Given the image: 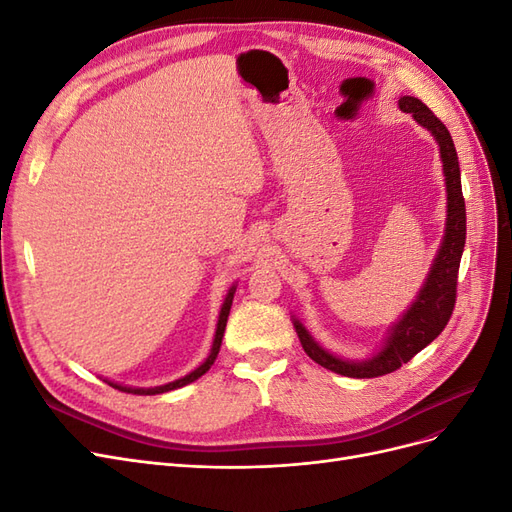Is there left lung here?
Wrapping results in <instances>:
<instances>
[{"instance_id": "8db88e82", "label": "left lung", "mask_w": 512, "mask_h": 512, "mask_svg": "<svg viewBox=\"0 0 512 512\" xmlns=\"http://www.w3.org/2000/svg\"><path fill=\"white\" fill-rule=\"evenodd\" d=\"M399 108L404 113H410L423 128H427L436 136V141L440 145L448 200L446 235L436 260H433V267L429 271L423 290L418 292L416 301L404 314V318L391 329V335L386 339L384 348L376 356H371L369 361L350 363L337 359V356L322 350L314 339L309 337L303 324L299 320H294V329H297V335L309 359L335 371V374H342L348 378H378L384 374H391V371L408 363L414 354L429 346L433 339L444 331L448 320L453 316L457 301L459 262L463 254V245H466V200H463L461 192V173L455 143L444 123L418 98L404 96L399 100Z\"/></svg>"}]
</instances>
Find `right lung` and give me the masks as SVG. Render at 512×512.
Instances as JSON below:
<instances>
[{
  "label": "right lung",
  "mask_w": 512,
  "mask_h": 512,
  "mask_svg": "<svg viewBox=\"0 0 512 512\" xmlns=\"http://www.w3.org/2000/svg\"><path fill=\"white\" fill-rule=\"evenodd\" d=\"M232 297H235V288H232V290L228 292V297H226V301H224V305H222L220 320H218V331H215L213 348H211V352H209V356H207V361H205L203 365H200V367H196V369L192 371V374H188L185 378H179V380H175V382H168V384H164V386H156V389H130V386H121V384H115V382H108V384H111L113 389L126 391V393H134V395H160V393H166V391L181 389V386L190 384V382L198 380V378L203 376V374H207L209 367H211V365H213V361H215V356H218V352H220V346H222V337H224V329H226V322H228V314H230Z\"/></svg>",
  "instance_id": "add662e5"
}]
</instances>
